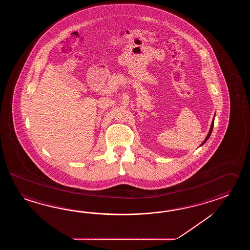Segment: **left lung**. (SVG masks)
I'll list each match as a JSON object with an SVG mask.
<instances>
[{"label":"left lung","mask_w":250,"mask_h":250,"mask_svg":"<svg viewBox=\"0 0 250 250\" xmlns=\"http://www.w3.org/2000/svg\"><path fill=\"white\" fill-rule=\"evenodd\" d=\"M215 115V114H214ZM213 122H214V118H213V120H212V125H211V127H210V130H209V133H208V136H207V138H206V139L203 141V143L200 145V146H203L204 144L206 143L207 141L208 140V138H210V136H211V133H212V127H213Z\"/></svg>","instance_id":"1"}]
</instances>
